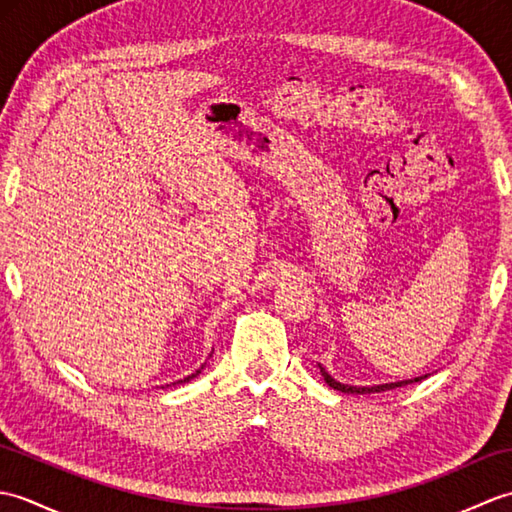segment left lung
Returning a JSON list of instances; mask_svg holds the SVG:
<instances>
[{
    "instance_id": "1",
    "label": "left lung",
    "mask_w": 512,
    "mask_h": 512,
    "mask_svg": "<svg viewBox=\"0 0 512 512\" xmlns=\"http://www.w3.org/2000/svg\"><path fill=\"white\" fill-rule=\"evenodd\" d=\"M319 369H321V376H323V380L325 383H328L332 389H336V391H343V394H378V391H387V389H394V387H402V385H409V383H418V380H422V378H427V374L424 376H418V378H409V380H398V383H383V385H369V387H358V385H345V383H339V380H336L332 374H328L325 372V367L323 365H319Z\"/></svg>"
}]
</instances>
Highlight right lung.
Returning <instances> with one entry per match:
<instances>
[{"label":"right lung","mask_w":512,"mask_h":512,"mask_svg":"<svg viewBox=\"0 0 512 512\" xmlns=\"http://www.w3.org/2000/svg\"><path fill=\"white\" fill-rule=\"evenodd\" d=\"M204 365H206V363H204ZM204 365H202L200 369H195V372H193V374H189V376H184L182 380H178V383H189V380H191V378H195V376H198V374L202 372V369H204ZM173 385H176V383H173Z\"/></svg>","instance_id":"right-lung-1"}]
</instances>
